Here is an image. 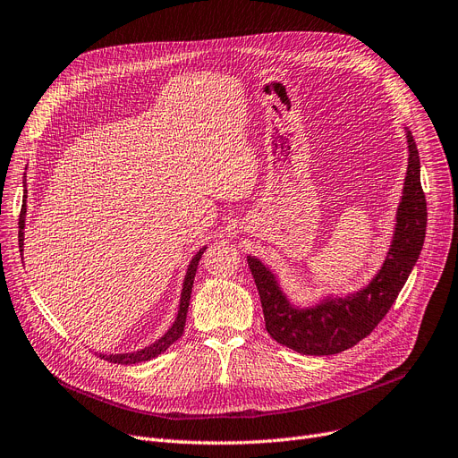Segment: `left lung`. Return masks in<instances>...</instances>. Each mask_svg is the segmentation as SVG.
Segmentation results:
<instances>
[{
    "mask_svg": "<svg viewBox=\"0 0 458 458\" xmlns=\"http://www.w3.org/2000/svg\"><path fill=\"white\" fill-rule=\"evenodd\" d=\"M408 167L395 231L387 257L377 276L361 291L346 296H326L315 306L296 308L281 291L277 276L257 257H248L263 303L267 332L279 344L308 356L339 354L371 334L394 306L416 267L427 231V201L420 177V152L408 128Z\"/></svg>",
    "mask_w": 458,
    "mask_h": 458,
    "instance_id": "obj_1",
    "label": "left lung"
}]
</instances>
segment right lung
Segmentation results:
<instances>
[{
  "label": "right lung",
  "mask_w": 458,
  "mask_h": 458,
  "mask_svg": "<svg viewBox=\"0 0 458 458\" xmlns=\"http://www.w3.org/2000/svg\"><path fill=\"white\" fill-rule=\"evenodd\" d=\"M26 186V184H24ZM24 193H28V190H24ZM26 198L24 195V205H21L20 210V217H18V246H20V255L24 251V227H26ZM207 248H201L198 253L193 255V259L190 260L186 276H184V283H182V293H181V303H179V313L175 317V322H173L171 328L155 343H150L145 348H140L136 352H124V354H100V358L112 361V363H121V365H132V363H140V361H147L157 358L158 354L165 352L167 348L175 343L182 332H184V324H186V315H188V306H190V294H191V287H193V279H195V272H198V265L199 259L203 255Z\"/></svg>",
  "instance_id": "add662e5"
}]
</instances>
